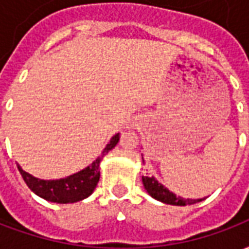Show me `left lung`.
I'll return each mask as SVG.
<instances>
[{
  "label": "left lung",
  "instance_id": "1",
  "mask_svg": "<svg viewBox=\"0 0 249 249\" xmlns=\"http://www.w3.org/2000/svg\"><path fill=\"white\" fill-rule=\"evenodd\" d=\"M142 184L145 187L146 192L149 193L152 197L161 201V203L171 204V205H187V204H195L201 201V198L192 200V198H183L180 197V196L178 197L175 193L169 192L167 188L159 183L153 176H151V178H142Z\"/></svg>",
  "mask_w": 249,
  "mask_h": 249
}]
</instances>
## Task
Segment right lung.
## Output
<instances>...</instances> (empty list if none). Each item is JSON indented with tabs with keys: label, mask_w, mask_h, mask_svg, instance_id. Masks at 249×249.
I'll list each match as a JSON object with an SVG mask.
<instances>
[{
	"label": "right lung",
	"mask_w": 249,
	"mask_h": 249,
	"mask_svg": "<svg viewBox=\"0 0 249 249\" xmlns=\"http://www.w3.org/2000/svg\"><path fill=\"white\" fill-rule=\"evenodd\" d=\"M119 140L120 137L117 133L110 139L109 144L105 146V149L101 153V156H98L89 167L65 178L40 180V178H33L32 175L22 171V168H19V165L18 171L26 185L40 197L45 198L52 203H76V201L87 198L89 195H92L98 180H100V161L110 149H113Z\"/></svg>",
	"instance_id": "add662e5"
}]
</instances>
